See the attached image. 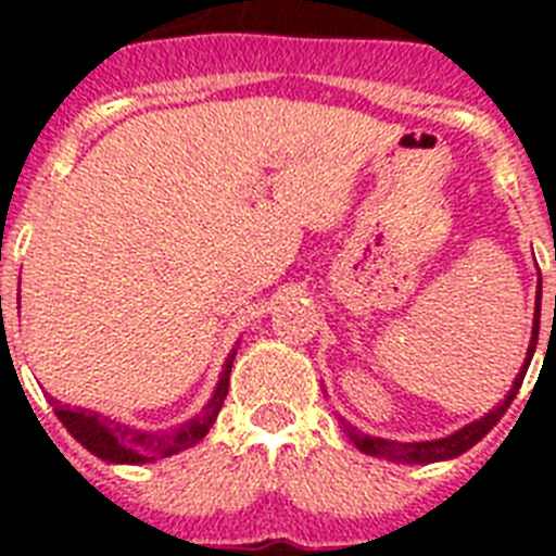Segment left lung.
I'll return each mask as SVG.
<instances>
[{
	"label": "left lung",
	"mask_w": 556,
	"mask_h": 556,
	"mask_svg": "<svg viewBox=\"0 0 556 556\" xmlns=\"http://www.w3.org/2000/svg\"><path fill=\"white\" fill-rule=\"evenodd\" d=\"M534 328H532V342H529V353H527V362H523V370L518 372V378H515L513 390H509L507 401L501 406H495L490 415L479 417V420H473L470 426H465V429L454 431L451 437H443V440H431V443H395V440H381V437H370V434H362L358 429H353L351 424H345V431L348 437H351V443L356 445L358 451H365V454L370 456H381V459H392V462H406V465H420V462H440V459H451V456H459L465 454L468 448H473L476 443H479L481 437L488 434L490 429H493L495 424L501 420V415H504V409H507L509 404H513L515 392L520 390V384H523V376H527V367L529 362H532V353H534V345H538V331H540V292H538V303H534Z\"/></svg>",
	"instance_id": "8db88e82"
}]
</instances>
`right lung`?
<instances>
[{
  "instance_id": "right-lung-1",
  "label": "right lung",
  "mask_w": 556,
  "mask_h": 556,
  "mask_svg": "<svg viewBox=\"0 0 556 556\" xmlns=\"http://www.w3.org/2000/svg\"><path fill=\"white\" fill-rule=\"evenodd\" d=\"M230 365H233V356L228 358L225 365L223 378H219L217 392L211 397V404L205 406L203 415L191 417L189 424L178 426V429L166 431H144V429H130V426H122L111 417H102L91 409H68L61 401L49 397V404L55 406V415L66 431L75 437L83 448H88L94 456L105 462H127V465H139V462H152L164 459V456L178 454V451L191 448L198 445L205 434H208L211 424L217 420V412L223 409V401L228 395V378H230Z\"/></svg>"
}]
</instances>
